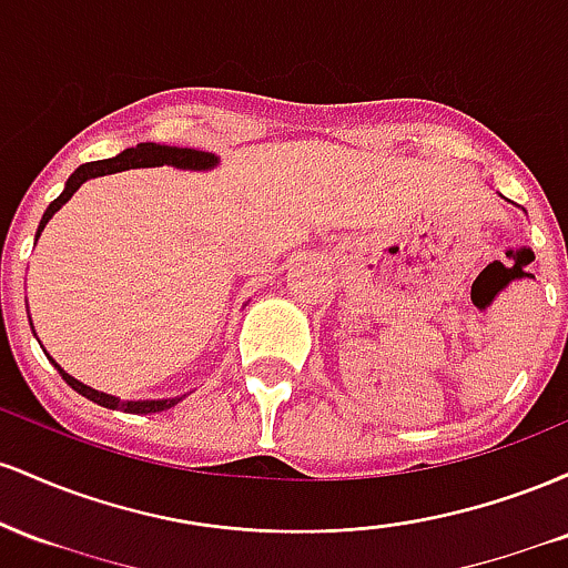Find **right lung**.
Returning a JSON list of instances; mask_svg holds the SVG:
<instances>
[{
	"instance_id": "obj_1",
	"label": "right lung",
	"mask_w": 568,
	"mask_h": 568,
	"mask_svg": "<svg viewBox=\"0 0 568 568\" xmlns=\"http://www.w3.org/2000/svg\"><path fill=\"white\" fill-rule=\"evenodd\" d=\"M216 162L219 160L213 158L211 152H197V149H179V146H162V143H139V146L125 149V152H120L112 160L84 162V165H80L74 173L69 175L67 189H63V192L58 194V197L48 205V211H44L42 221H39L37 237L42 234L44 224L53 219V213L58 211V207H61L63 202H69L71 194H74L77 189H80L88 179H95V175L120 173V171H128V168H158V165L184 168V171H207V168H213ZM50 361H53V357H50ZM53 366L58 368V374L63 376V382H67L71 389H77V393L88 397V400H93L103 408H120V410H125V414H158V410L171 408V406H175V403L184 400V397H186V395H181V397H168V400H120V397L98 393V389L88 387V384L77 382L74 376H69L67 371L58 366L55 361H53Z\"/></svg>"
}]
</instances>
